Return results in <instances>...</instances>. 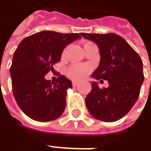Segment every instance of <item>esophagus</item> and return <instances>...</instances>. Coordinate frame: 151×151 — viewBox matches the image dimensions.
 Here are the masks:
<instances>
[{
	"mask_svg": "<svg viewBox=\"0 0 151 151\" xmlns=\"http://www.w3.org/2000/svg\"><path fill=\"white\" fill-rule=\"evenodd\" d=\"M78 84H79V83H78V81H73L72 85H73V87H76V86H78Z\"/></svg>",
	"mask_w": 151,
	"mask_h": 151,
	"instance_id": "esophagus-1",
	"label": "esophagus"
}]
</instances>
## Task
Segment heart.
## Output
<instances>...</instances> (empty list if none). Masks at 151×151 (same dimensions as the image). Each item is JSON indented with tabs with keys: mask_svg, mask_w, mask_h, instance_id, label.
<instances>
[{
	"mask_svg": "<svg viewBox=\"0 0 151 151\" xmlns=\"http://www.w3.org/2000/svg\"><path fill=\"white\" fill-rule=\"evenodd\" d=\"M90 44H93L91 41H86L83 45V48L88 45ZM90 67L85 64H72L66 69V75L69 78L73 81H80L85 78V75L89 71Z\"/></svg>",
	"mask_w": 151,
	"mask_h": 151,
	"instance_id": "1",
	"label": "heart"
}]
</instances>
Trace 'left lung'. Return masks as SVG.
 <instances>
[{
	"mask_svg": "<svg viewBox=\"0 0 151 151\" xmlns=\"http://www.w3.org/2000/svg\"><path fill=\"white\" fill-rule=\"evenodd\" d=\"M81 35L94 41L100 52L99 66L92 77L106 80L109 84L107 88H100L96 82H92V91L85 98L87 109L96 119L116 122L125 116L138 99L144 80L143 61L117 34L81 33Z\"/></svg>",
	"mask_w": 151,
	"mask_h": 151,
	"instance_id": "1",
	"label": "left lung"
}]
</instances>
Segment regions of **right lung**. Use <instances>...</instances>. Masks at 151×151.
I'll use <instances>...</instances> for the list:
<instances>
[{
    "label": "right lung",
    "mask_w": 151,
    "mask_h": 151,
    "mask_svg": "<svg viewBox=\"0 0 151 151\" xmlns=\"http://www.w3.org/2000/svg\"><path fill=\"white\" fill-rule=\"evenodd\" d=\"M81 37L79 34L45 30L24 38L15 51L10 68L13 95L22 112L31 119L50 122L63 113L66 91L72 83L63 75L55 82L45 76L54 70L65 47Z\"/></svg>",
    "instance_id": "obj_1"
}]
</instances>
